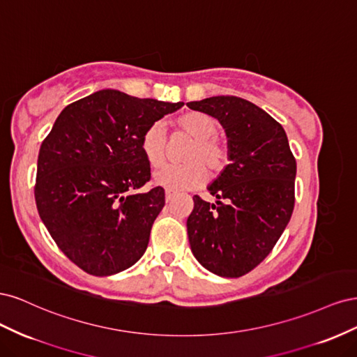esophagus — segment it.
<instances>
[{
	"label": "esophagus",
	"mask_w": 357,
	"mask_h": 357,
	"mask_svg": "<svg viewBox=\"0 0 357 357\" xmlns=\"http://www.w3.org/2000/svg\"><path fill=\"white\" fill-rule=\"evenodd\" d=\"M174 197H176V192H172V190H169V189L165 190V199H167V202L172 201V198H174Z\"/></svg>",
	"instance_id": "obj_1"
}]
</instances>
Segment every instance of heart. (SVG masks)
<instances>
[{
  "label": "heart",
  "mask_w": 357,
  "mask_h": 357,
  "mask_svg": "<svg viewBox=\"0 0 357 357\" xmlns=\"http://www.w3.org/2000/svg\"><path fill=\"white\" fill-rule=\"evenodd\" d=\"M180 131L193 138L183 159L186 164L167 165L155 172L156 185L169 190H189L201 186L210 174L219 176L229 162V149L218 135L219 122L211 114L190 112L176 121ZM142 152L150 167L159 168L167 160V135L162 122H153L146 128L139 142Z\"/></svg>",
  "instance_id": "b5f03b06"
}]
</instances>
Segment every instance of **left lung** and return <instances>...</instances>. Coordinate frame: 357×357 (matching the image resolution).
Returning <instances> with one entry per match:
<instances>
[{
  "instance_id": "1",
  "label": "left lung",
  "mask_w": 357,
  "mask_h": 357,
  "mask_svg": "<svg viewBox=\"0 0 357 357\" xmlns=\"http://www.w3.org/2000/svg\"><path fill=\"white\" fill-rule=\"evenodd\" d=\"M188 107L222 123L231 159L208 188L215 204L193 197L192 253L215 275L241 277L271 253L290 220L296 160L283 126L250 101L222 95Z\"/></svg>"
}]
</instances>
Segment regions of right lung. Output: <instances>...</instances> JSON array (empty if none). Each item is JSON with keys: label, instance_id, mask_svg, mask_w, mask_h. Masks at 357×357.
I'll return each mask as SVG.
<instances>
[{"label": "right lung", "instance_id": "add662e5", "mask_svg": "<svg viewBox=\"0 0 357 357\" xmlns=\"http://www.w3.org/2000/svg\"><path fill=\"white\" fill-rule=\"evenodd\" d=\"M104 89L61 112L43 139L34 197L53 241L92 275L132 266L146 252L152 225L165 205L139 142L149 125L181 109Z\"/></svg>", "mask_w": 357, "mask_h": 357}]
</instances>
